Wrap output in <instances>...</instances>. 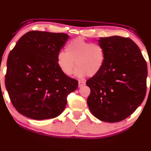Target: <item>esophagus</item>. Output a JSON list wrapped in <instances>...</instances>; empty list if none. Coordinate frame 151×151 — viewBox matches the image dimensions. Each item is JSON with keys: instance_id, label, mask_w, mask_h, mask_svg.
I'll list each match as a JSON object with an SVG mask.
<instances>
[{"instance_id": "esophagus-1", "label": "esophagus", "mask_w": 151, "mask_h": 151, "mask_svg": "<svg viewBox=\"0 0 151 151\" xmlns=\"http://www.w3.org/2000/svg\"><path fill=\"white\" fill-rule=\"evenodd\" d=\"M86 84V83H85V81H79V88H81V87H82L83 86H84V85Z\"/></svg>"}]
</instances>
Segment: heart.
Masks as SVG:
<instances>
[{"label": "heart", "mask_w": 151, "mask_h": 151, "mask_svg": "<svg viewBox=\"0 0 151 151\" xmlns=\"http://www.w3.org/2000/svg\"><path fill=\"white\" fill-rule=\"evenodd\" d=\"M65 51L58 52L56 60L60 70L66 76L72 74L75 63L77 68L74 74L77 77H92L101 70L105 61V50L101 45L88 42L81 37L70 41Z\"/></svg>", "instance_id": "b5f03b06"}]
</instances>
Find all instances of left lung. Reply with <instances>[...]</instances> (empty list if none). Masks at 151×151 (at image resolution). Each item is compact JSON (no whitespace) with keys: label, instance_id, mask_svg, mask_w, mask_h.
I'll return each instance as SVG.
<instances>
[{"label":"left lung","instance_id":"obj_1","mask_svg":"<svg viewBox=\"0 0 151 151\" xmlns=\"http://www.w3.org/2000/svg\"><path fill=\"white\" fill-rule=\"evenodd\" d=\"M105 61L98 74L87 80L90 111L100 120L117 122L132 115L146 93V63L137 44L129 38H100Z\"/></svg>","mask_w":151,"mask_h":151}]
</instances>
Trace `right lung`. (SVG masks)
<instances>
[{"label": "right lung", "instance_id": "right-lung-1", "mask_svg": "<svg viewBox=\"0 0 151 151\" xmlns=\"http://www.w3.org/2000/svg\"><path fill=\"white\" fill-rule=\"evenodd\" d=\"M68 39L64 33L31 31L10 51L5 87L13 106L22 115L42 120L64 111L67 96L78 86L76 79L61 72L56 60Z\"/></svg>", "mask_w": 151, "mask_h": 151}]
</instances>
